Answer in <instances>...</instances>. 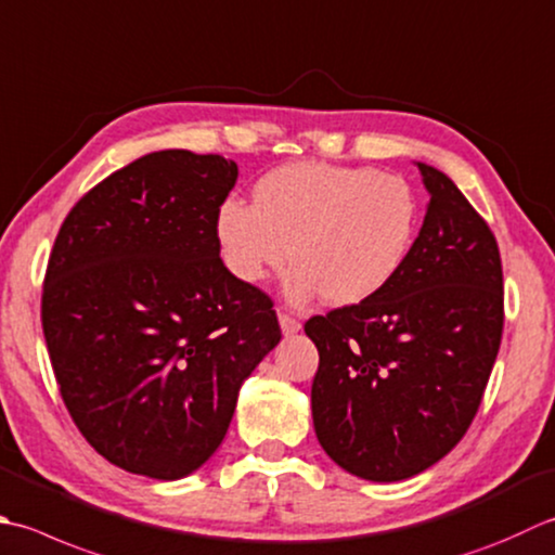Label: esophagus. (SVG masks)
<instances>
[{
	"label": "esophagus",
	"mask_w": 555,
	"mask_h": 555,
	"mask_svg": "<svg viewBox=\"0 0 555 555\" xmlns=\"http://www.w3.org/2000/svg\"><path fill=\"white\" fill-rule=\"evenodd\" d=\"M279 324H281V332H284L286 336L300 332V327H302L300 320L293 318V314H288V312H279Z\"/></svg>",
	"instance_id": "esophagus-1"
}]
</instances>
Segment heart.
I'll return each instance as SVG.
<instances>
[{
  "label": "heart",
  "mask_w": 555,
  "mask_h": 555,
  "mask_svg": "<svg viewBox=\"0 0 555 555\" xmlns=\"http://www.w3.org/2000/svg\"><path fill=\"white\" fill-rule=\"evenodd\" d=\"M418 225L406 180L365 166L298 160L255 184V202L231 197L216 216L223 262L262 281L291 257L286 293H320L330 306L373 298L404 267Z\"/></svg>",
  "instance_id": "obj_1"
}]
</instances>
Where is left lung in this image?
<instances>
[{
	"instance_id": "obj_1",
	"label": "left lung",
	"mask_w": 555,
	"mask_h": 555,
	"mask_svg": "<svg viewBox=\"0 0 555 555\" xmlns=\"http://www.w3.org/2000/svg\"><path fill=\"white\" fill-rule=\"evenodd\" d=\"M430 204L404 267L373 298L314 314L312 421L330 457L401 481L469 430L503 339L495 235L444 172L418 163Z\"/></svg>"
}]
</instances>
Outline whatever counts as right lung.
I'll return each instance as SVG.
<instances>
[{"mask_svg": "<svg viewBox=\"0 0 555 555\" xmlns=\"http://www.w3.org/2000/svg\"><path fill=\"white\" fill-rule=\"evenodd\" d=\"M235 180L223 156L156 151L86 192L54 237L40 302L54 379L125 472L199 469L281 339L274 302L221 259L216 216Z\"/></svg>", "mask_w": 555, "mask_h": 555, "instance_id": "add662e5", "label": "right lung"}]
</instances>
